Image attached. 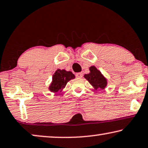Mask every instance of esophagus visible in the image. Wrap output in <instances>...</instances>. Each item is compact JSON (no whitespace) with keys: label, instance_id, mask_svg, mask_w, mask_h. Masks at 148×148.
Instances as JSON below:
<instances>
[{"label":"esophagus","instance_id":"obj_1","mask_svg":"<svg viewBox=\"0 0 148 148\" xmlns=\"http://www.w3.org/2000/svg\"><path fill=\"white\" fill-rule=\"evenodd\" d=\"M76 77L79 78H81L83 77V73H77L76 74Z\"/></svg>","mask_w":148,"mask_h":148}]
</instances>
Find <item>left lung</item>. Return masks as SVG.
<instances>
[{
  "label": "left lung",
  "instance_id": "left-lung-1",
  "mask_svg": "<svg viewBox=\"0 0 148 148\" xmlns=\"http://www.w3.org/2000/svg\"><path fill=\"white\" fill-rule=\"evenodd\" d=\"M90 73L89 74H85L84 77L89 81L92 86L95 89H103L107 85L106 79L103 76L99 70L94 66H91L89 68Z\"/></svg>",
  "mask_w": 148,
  "mask_h": 148
}]
</instances>
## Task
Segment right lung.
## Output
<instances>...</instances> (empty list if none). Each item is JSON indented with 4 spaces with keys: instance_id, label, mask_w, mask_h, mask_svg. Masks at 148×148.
Masks as SVG:
<instances>
[{
    "instance_id": "1",
    "label": "right lung",
    "mask_w": 148,
    "mask_h": 148,
    "mask_svg": "<svg viewBox=\"0 0 148 148\" xmlns=\"http://www.w3.org/2000/svg\"><path fill=\"white\" fill-rule=\"evenodd\" d=\"M74 78L75 75L72 73V72L66 71L64 69H57L53 75V81L49 87V89L54 93L61 91L67 85L68 81Z\"/></svg>"
}]
</instances>
